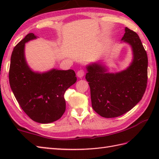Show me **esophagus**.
<instances>
[{
	"label": "esophagus",
	"mask_w": 159,
	"mask_h": 159,
	"mask_svg": "<svg viewBox=\"0 0 159 159\" xmlns=\"http://www.w3.org/2000/svg\"><path fill=\"white\" fill-rule=\"evenodd\" d=\"M77 76L79 78H82L84 75H85V71H84L83 70H80L77 72V74H76Z\"/></svg>",
	"instance_id": "esophagus-1"
}]
</instances>
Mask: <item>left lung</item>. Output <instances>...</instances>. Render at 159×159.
Segmentation results:
<instances>
[{"mask_svg": "<svg viewBox=\"0 0 159 159\" xmlns=\"http://www.w3.org/2000/svg\"><path fill=\"white\" fill-rule=\"evenodd\" d=\"M121 41L131 46L133 59L126 70L108 72L101 62L87 66L93 110L106 118L116 117L131 110L142 98L148 81V56L135 32L125 28Z\"/></svg>", "mask_w": 159, "mask_h": 159, "instance_id": "obj_1", "label": "left lung"}]
</instances>
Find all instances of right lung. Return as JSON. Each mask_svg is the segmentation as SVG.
Masks as SVG:
<instances>
[{"mask_svg":"<svg viewBox=\"0 0 159 159\" xmlns=\"http://www.w3.org/2000/svg\"><path fill=\"white\" fill-rule=\"evenodd\" d=\"M36 38L33 33H29L13 48L9 84L25 113L36 122L48 124L59 120L65 112L64 93L76 83V77L72 70L33 72L26 61L25 48L26 42Z\"/></svg>","mask_w":159,"mask_h":159,"instance_id":"obj_1","label":"right lung"}]
</instances>
